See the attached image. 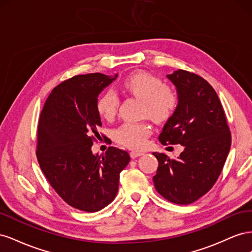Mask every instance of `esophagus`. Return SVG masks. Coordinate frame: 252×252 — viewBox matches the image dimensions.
<instances>
[{"label": "esophagus", "instance_id": "34e87169", "mask_svg": "<svg viewBox=\"0 0 252 252\" xmlns=\"http://www.w3.org/2000/svg\"><path fill=\"white\" fill-rule=\"evenodd\" d=\"M140 156H143V152L138 151V150H132V151H130V157H131L132 158H138V157H140Z\"/></svg>", "mask_w": 252, "mask_h": 252}]
</instances>
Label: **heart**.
Listing matches in <instances>:
<instances>
[{"mask_svg": "<svg viewBox=\"0 0 252 252\" xmlns=\"http://www.w3.org/2000/svg\"><path fill=\"white\" fill-rule=\"evenodd\" d=\"M122 87L127 94L143 101L142 116L157 124L166 123L178 107V94L165 86L161 79L147 71H139L127 77ZM120 98L113 90L105 91L96 102L98 116L111 120L116 116ZM151 133V127L146 122H126L113 131V138L119 144L132 149L143 148Z\"/></svg>", "mask_w": 252, "mask_h": 252, "instance_id": "heart-1", "label": "heart"}]
</instances>
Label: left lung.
<instances>
[{
    "instance_id": "8db88e82",
    "label": "left lung",
    "mask_w": 252,
    "mask_h": 252,
    "mask_svg": "<svg viewBox=\"0 0 252 252\" xmlns=\"http://www.w3.org/2000/svg\"><path fill=\"white\" fill-rule=\"evenodd\" d=\"M178 90L179 104L158 140L184 146L178 158L154 152L158 167L157 191L174 204L199 200L216 184L230 150L231 133L223 106L210 84L200 75L178 69L167 75Z\"/></svg>"
}]
</instances>
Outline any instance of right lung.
I'll use <instances>...</instances> for the list:
<instances>
[{
    "label": "right lung",
    "instance_id": "1",
    "mask_svg": "<svg viewBox=\"0 0 252 252\" xmlns=\"http://www.w3.org/2000/svg\"><path fill=\"white\" fill-rule=\"evenodd\" d=\"M116 78L74 75L51 91L40 114L37 162L63 201L82 211H98L114 200L120 173L130 161L128 152L117 147L102 157L91 151L102 126L97 95Z\"/></svg>",
    "mask_w": 252,
    "mask_h": 252
}]
</instances>
